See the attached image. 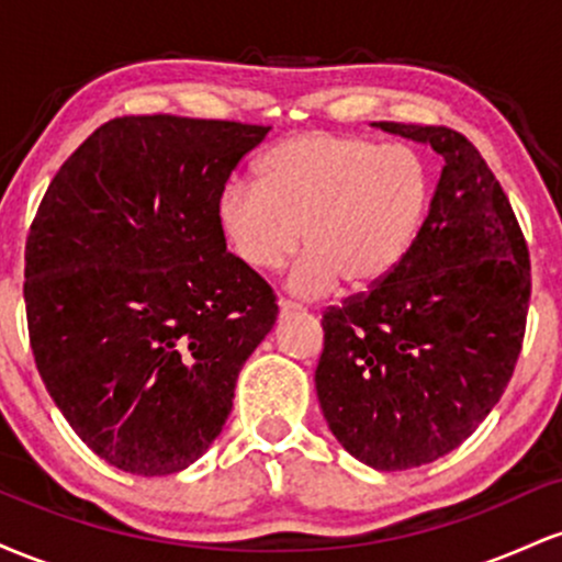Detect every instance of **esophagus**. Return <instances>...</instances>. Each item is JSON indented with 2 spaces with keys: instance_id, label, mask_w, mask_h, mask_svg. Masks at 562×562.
I'll use <instances>...</instances> for the list:
<instances>
[{
  "instance_id": "obj_1",
  "label": "esophagus",
  "mask_w": 562,
  "mask_h": 562,
  "mask_svg": "<svg viewBox=\"0 0 562 562\" xmlns=\"http://www.w3.org/2000/svg\"><path fill=\"white\" fill-rule=\"evenodd\" d=\"M277 306H280V317H282V319L293 317V314L301 312L299 303H293V301H288V299H280V303H277Z\"/></svg>"
}]
</instances>
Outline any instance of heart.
<instances>
[{
	"label": "heart",
	"instance_id": "1",
	"mask_svg": "<svg viewBox=\"0 0 562 562\" xmlns=\"http://www.w3.org/2000/svg\"><path fill=\"white\" fill-rule=\"evenodd\" d=\"M256 182H229L218 224L254 272H277L306 240L288 277L303 299L370 290L398 272L430 211L428 166L406 147L338 132H301L277 142L256 166Z\"/></svg>",
	"mask_w": 562,
	"mask_h": 562
}]
</instances>
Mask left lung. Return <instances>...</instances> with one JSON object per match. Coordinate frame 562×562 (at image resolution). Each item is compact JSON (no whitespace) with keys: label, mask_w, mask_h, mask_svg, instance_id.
Returning <instances> with one entry per match:
<instances>
[{"label":"left lung","mask_w":562,"mask_h":562,"mask_svg":"<svg viewBox=\"0 0 562 562\" xmlns=\"http://www.w3.org/2000/svg\"><path fill=\"white\" fill-rule=\"evenodd\" d=\"M375 126L434 147L441 179L398 272L325 312L314 383L348 454L391 473L449 454L502 398L524 346L531 261L473 142L447 126Z\"/></svg>","instance_id":"1"}]
</instances>
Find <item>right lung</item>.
Segmentation results:
<instances>
[{"mask_svg":"<svg viewBox=\"0 0 562 562\" xmlns=\"http://www.w3.org/2000/svg\"><path fill=\"white\" fill-rule=\"evenodd\" d=\"M269 126L124 115L44 192L25 240L38 375L113 468L171 475L222 434L274 290L227 254L218 195Z\"/></svg>","mask_w":562,"mask_h":562,"instance_id":"1","label":"right lung"}]
</instances>
